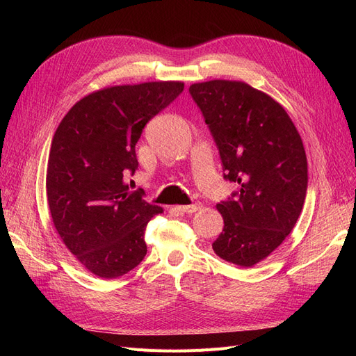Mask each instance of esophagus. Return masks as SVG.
<instances>
[{
  "mask_svg": "<svg viewBox=\"0 0 356 356\" xmlns=\"http://www.w3.org/2000/svg\"><path fill=\"white\" fill-rule=\"evenodd\" d=\"M202 208V203H193V204H186V207H177V209L181 212V213H193L196 212Z\"/></svg>",
  "mask_w": 356,
  "mask_h": 356,
  "instance_id": "esophagus-1",
  "label": "esophagus"
}]
</instances>
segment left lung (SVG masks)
Segmentation results:
<instances>
[{
    "label": "left lung",
    "mask_w": 356,
    "mask_h": 356,
    "mask_svg": "<svg viewBox=\"0 0 356 356\" xmlns=\"http://www.w3.org/2000/svg\"><path fill=\"white\" fill-rule=\"evenodd\" d=\"M220 152L224 179L239 190L217 204L224 229L212 250L222 260L252 267L281 245L303 209L307 159L282 105L243 81L191 84Z\"/></svg>",
    "instance_id": "left-lung-1"
}]
</instances>
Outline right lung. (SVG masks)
Listing matches in <instances>:
<instances>
[{"mask_svg": "<svg viewBox=\"0 0 356 356\" xmlns=\"http://www.w3.org/2000/svg\"><path fill=\"white\" fill-rule=\"evenodd\" d=\"M184 90L181 81L113 86L84 96L59 123L47 163L53 224L93 275L113 279L144 260L148 221L163 209L129 191L143 129Z\"/></svg>", "mask_w": 356, "mask_h": 356, "instance_id": "right-lung-1", "label": "right lung"}]
</instances>
